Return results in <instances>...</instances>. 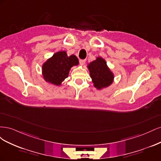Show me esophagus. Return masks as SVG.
<instances>
[{"instance_id":"1","label":"esophagus","mask_w":161,"mask_h":161,"mask_svg":"<svg viewBox=\"0 0 161 161\" xmlns=\"http://www.w3.org/2000/svg\"><path fill=\"white\" fill-rule=\"evenodd\" d=\"M79 62H80V65H81V66H83V65L85 64V63L86 60H80Z\"/></svg>"}]
</instances>
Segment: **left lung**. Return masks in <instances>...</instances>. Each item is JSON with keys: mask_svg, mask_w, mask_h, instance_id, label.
I'll use <instances>...</instances> for the list:
<instances>
[{"mask_svg": "<svg viewBox=\"0 0 161 161\" xmlns=\"http://www.w3.org/2000/svg\"><path fill=\"white\" fill-rule=\"evenodd\" d=\"M90 76L92 79L93 86L97 89L101 90L109 86L114 80V74L104 58L97 56L96 60L87 64Z\"/></svg>", "mask_w": 161, "mask_h": 161, "instance_id": "1", "label": "left lung"}]
</instances>
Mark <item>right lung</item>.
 Here are the masks:
<instances>
[{
    "label": "right lung",
    "instance_id": "1",
    "mask_svg": "<svg viewBox=\"0 0 161 161\" xmlns=\"http://www.w3.org/2000/svg\"><path fill=\"white\" fill-rule=\"evenodd\" d=\"M79 64V61L75 55L68 56L66 51H59L43 62L42 74L47 83L61 86L69 76L71 68Z\"/></svg>",
    "mask_w": 161,
    "mask_h": 161
}]
</instances>
